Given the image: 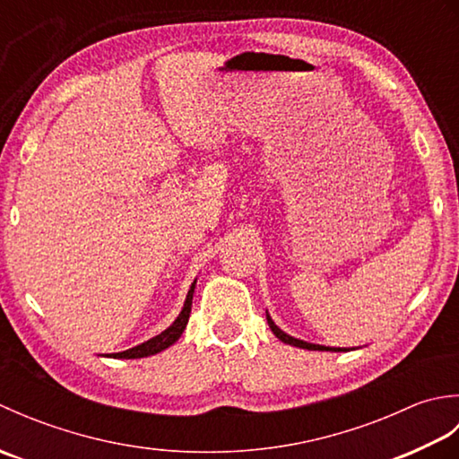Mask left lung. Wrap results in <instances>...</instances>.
Here are the masks:
<instances>
[{
    "mask_svg": "<svg viewBox=\"0 0 459 459\" xmlns=\"http://www.w3.org/2000/svg\"><path fill=\"white\" fill-rule=\"evenodd\" d=\"M266 319H268V325L272 329V333H274L280 341H284V343L288 345H294V347H299V349H309V351H347V349H339V347H324V345H314V343H307V341H301V339H296V337H290L288 333H284L274 321L270 319V316L266 314Z\"/></svg>",
    "mask_w": 459,
    "mask_h": 459,
    "instance_id": "obj_1",
    "label": "left lung"
}]
</instances>
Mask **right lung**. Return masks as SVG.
Listing matches in <instances>:
<instances>
[{"instance_id":"1","label":"right lung","mask_w":459,"mask_h":459,"mask_svg":"<svg viewBox=\"0 0 459 459\" xmlns=\"http://www.w3.org/2000/svg\"><path fill=\"white\" fill-rule=\"evenodd\" d=\"M197 281V280H195ZM195 281L191 284V290L187 294V299H185L183 304V309L179 317L173 321V324L161 331L160 335L152 337L150 341H145V343L138 345V347H132L128 351H122V353H112L108 357H114V359H140V357H148V355H155L160 353V351L168 349L169 345H173L175 341H178L181 337V333L185 331V327H187V321H189V314H191V304H193V291H195Z\"/></svg>"}]
</instances>
